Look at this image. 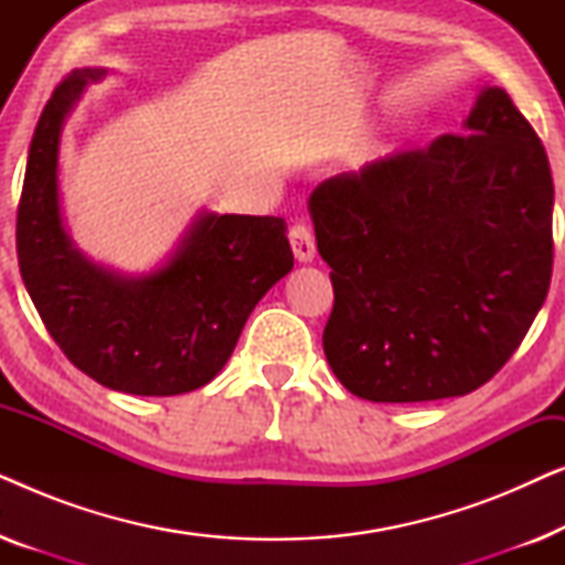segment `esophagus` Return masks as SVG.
I'll return each mask as SVG.
<instances>
[{
	"label": "esophagus",
	"mask_w": 565,
	"mask_h": 565,
	"mask_svg": "<svg viewBox=\"0 0 565 565\" xmlns=\"http://www.w3.org/2000/svg\"><path fill=\"white\" fill-rule=\"evenodd\" d=\"M290 246H292V254H296L298 262H313L316 257V242H313V234L311 228L306 226V223H296V226L290 228Z\"/></svg>",
	"instance_id": "34e87169"
}]
</instances>
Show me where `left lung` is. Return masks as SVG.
I'll return each instance as SVG.
<instances>
[{
  "mask_svg": "<svg viewBox=\"0 0 565 565\" xmlns=\"http://www.w3.org/2000/svg\"><path fill=\"white\" fill-rule=\"evenodd\" d=\"M308 213L334 285L323 354L375 404L481 388L551 288V164L501 87L478 92L462 136L331 177Z\"/></svg>",
  "mask_w": 565,
  "mask_h": 565,
  "instance_id": "8db88e82",
  "label": "left lung"
}]
</instances>
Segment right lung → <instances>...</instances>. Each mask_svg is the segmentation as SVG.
<instances>
[{
	"mask_svg": "<svg viewBox=\"0 0 565 565\" xmlns=\"http://www.w3.org/2000/svg\"><path fill=\"white\" fill-rule=\"evenodd\" d=\"M105 74L74 68L35 126L18 211L22 282L53 342L92 381L180 396L221 373L254 306L292 269V252L282 218L203 211L149 273L92 262L64 223L58 153L66 118Z\"/></svg>",
	"mask_w": 565,
	"mask_h": 565,
	"instance_id": "add662e5",
	"label": "right lung"
}]
</instances>
